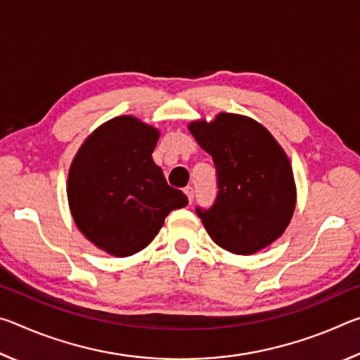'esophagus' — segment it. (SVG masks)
Returning <instances> with one entry per match:
<instances>
[{
    "instance_id": "34e87169",
    "label": "esophagus",
    "mask_w": 360,
    "mask_h": 360,
    "mask_svg": "<svg viewBox=\"0 0 360 360\" xmlns=\"http://www.w3.org/2000/svg\"><path fill=\"white\" fill-rule=\"evenodd\" d=\"M184 193L187 195L188 203H192V200H193V187H192V186H187V187L184 188Z\"/></svg>"
}]
</instances>
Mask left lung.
Segmentation results:
<instances>
[{
    "instance_id": "8db88e82",
    "label": "left lung",
    "mask_w": 360,
    "mask_h": 360,
    "mask_svg": "<svg viewBox=\"0 0 360 360\" xmlns=\"http://www.w3.org/2000/svg\"><path fill=\"white\" fill-rule=\"evenodd\" d=\"M188 130L214 162V202L195 211L216 245L252 254L279 238L295 208V184L276 139L255 120L227 112Z\"/></svg>"
}]
</instances>
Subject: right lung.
<instances>
[{
    "mask_svg": "<svg viewBox=\"0 0 360 360\" xmlns=\"http://www.w3.org/2000/svg\"><path fill=\"white\" fill-rule=\"evenodd\" d=\"M158 131L130 115L106 122L72 162L68 202L79 230L117 257L141 251L165 217L187 205L152 160Z\"/></svg>",
    "mask_w": 360,
    "mask_h": 360,
    "instance_id": "right-lung-1",
    "label": "right lung"
}]
</instances>
